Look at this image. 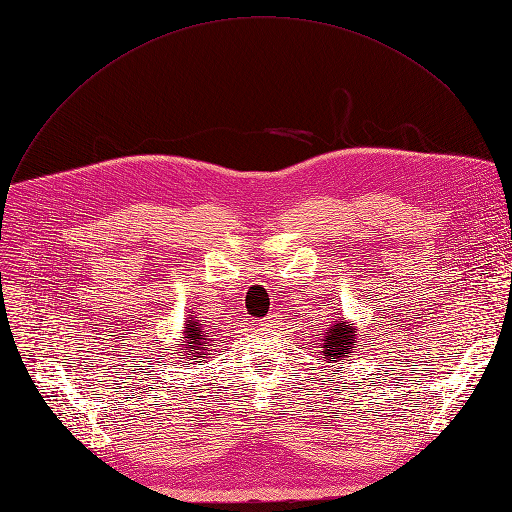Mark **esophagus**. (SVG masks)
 <instances>
[{
    "label": "esophagus",
    "mask_w": 512,
    "mask_h": 512,
    "mask_svg": "<svg viewBox=\"0 0 512 512\" xmlns=\"http://www.w3.org/2000/svg\"><path fill=\"white\" fill-rule=\"evenodd\" d=\"M261 326L263 328H276V326H280V315H267L263 321H261Z\"/></svg>",
    "instance_id": "obj_1"
}]
</instances>
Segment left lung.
Returning <instances> with one entry per match:
<instances>
[{"label":"left lung","instance_id":"8db88e82","mask_svg":"<svg viewBox=\"0 0 512 512\" xmlns=\"http://www.w3.org/2000/svg\"><path fill=\"white\" fill-rule=\"evenodd\" d=\"M357 326H353L346 317L334 321V324L324 334V344H321V355L326 363L344 361L348 355L357 351Z\"/></svg>","mask_w":512,"mask_h":512}]
</instances>
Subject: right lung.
<instances>
[{
	"label": "right lung",
	"mask_w": 512,
	"mask_h": 512,
	"mask_svg": "<svg viewBox=\"0 0 512 512\" xmlns=\"http://www.w3.org/2000/svg\"><path fill=\"white\" fill-rule=\"evenodd\" d=\"M205 326L201 324V321L195 317V315H188L186 317V324H184V330H182V342L180 344V359H188L193 363H203L201 359H205L203 355H207L209 351V342L211 338L205 334L203 330Z\"/></svg>",
	"instance_id": "1"
}]
</instances>
